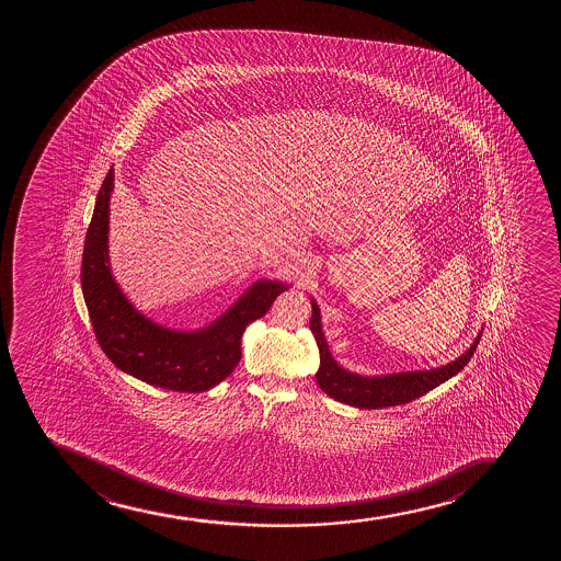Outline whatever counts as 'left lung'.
I'll list each match as a JSON object with an SVG mask.
<instances>
[{
	"label": "left lung",
	"mask_w": 561,
	"mask_h": 561,
	"mask_svg": "<svg viewBox=\"0 0 561 561\" xmlns=\"http://www.w3.org/2000/svg\"><path fill=\"white\" fill-rule=\"evenodd\" d=\"M310 304H312L310 331L320 348V368L316 373V381L322 387L323 393L350 407L378 410V408L400 407V404L412 402L460 373L470 363L477 344L481 341V335H477L466 354L460 355L453 363H447L444 367L415 370V373L412 370V373L387 374V376H373V378L359 376V374L344 370L331 357L328 342L323 336L320 307L316 305L314 299H310Z\"/></svg>",
	"instance_id": "obj_1"
}]
</instances>
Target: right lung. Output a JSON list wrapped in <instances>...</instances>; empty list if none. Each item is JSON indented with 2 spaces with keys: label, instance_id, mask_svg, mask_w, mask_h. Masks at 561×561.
<instances>
[{
  "label": "right lung",
  "instance_id": "right-lung-1",
  "mask_svg": "<svg viewBox=\"0 0 561 561\" xmlns=\"http://www.w3.org/2000/svg\"><path fill=\"white\" fill-rule=\"evenodd\" d=\"M110 168L98 194L82 254V291L99 346L123 373L180 393H201L232 374L241 335L270 310L288 284L257 280L233 307L198 331H174L138 312L112 277L108 262Z\"/></svg>",
  "mask_w": 561,
  "mask_h": 561
}]
</instances>
